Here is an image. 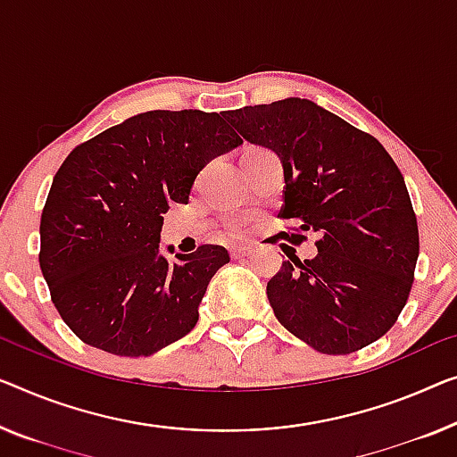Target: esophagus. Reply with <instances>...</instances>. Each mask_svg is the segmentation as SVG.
Returning <instances> with one entry per match:
<instances>
[{
	"instance_id": "34e87169",
	"label": "esophagus",
	"mask_w": 457,
	"mask_h": 457,
	"mask_svg": "<svg viewBox=\"0 0 457 457\" xmlns=\"http://www.w3.org/2000/svg\"><path fill=\"white\" fill-rule=\"evenodd\" d=\"M250 254V248H231L229 250V256L234 258V261H237V258H244Z\"/></svg>"
}]
</instances>
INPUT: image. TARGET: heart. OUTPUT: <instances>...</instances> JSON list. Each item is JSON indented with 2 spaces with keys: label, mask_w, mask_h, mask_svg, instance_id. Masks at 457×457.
<instances>
[{
  "label": "heart",
  "mask_w": 457,
  "mask_h": 457,
  "mask_svg": "<svg viewBox=\"0 0 457 457\" xmlns=\"http://www.w3.org/2000/svg\"><path fill=\"white\" fill-rule=\"evenodd\" d=\"M256 152H262V149H252V152L248 154H256ZM223 234H226V237H229V240H244V237L248 236V226L244 221H228L226 228H223Z\"/></svg>",
  "instance_id": "1"
}]
</instances>
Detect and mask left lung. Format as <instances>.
Returning a JSON list of instances; mask_svg holds the SVG:
<instances>
[{
	"label": "left lung",
	"mask_w": 457,
	"mask_h": 457,
	"mask_svg": "<svg viewBox=\"0 0 457 457\" xmlns=\"http://www.w3.org/2000/svg\"><path fill=\"white\" fill-rule=\"evenodd\" d=\"M285 170L278 217L318 234L312 261L291 256L267 285L278 322L326 355H349L396 324L411 295L419 226L403 172L373 135L305 98L228 111ZM278 240V237H275Z\"/></svg>",
	"instance_id": "obj_1"
}]
</instances>
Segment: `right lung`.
<instances>
[{
    "label": "right lung",
    "mask_w": 457,
    "mask_h": 457,
    "mask_svg": "<svg viewBox=\"0 0 457 457\" xmlns=\"http://www.w3.org/2000/svg\"><path fill=\"white\" fill-rule=\"evenodd\" d=\"M240 143L221 114L188 108L135 114L71 149L40 215L38 262L79 340L147 357L195 328L229 254L205 244L166 261L162 215L187 205L205 163Z\"/></svg>",
    "instance_id": "add662e5"
}]
</instances>
